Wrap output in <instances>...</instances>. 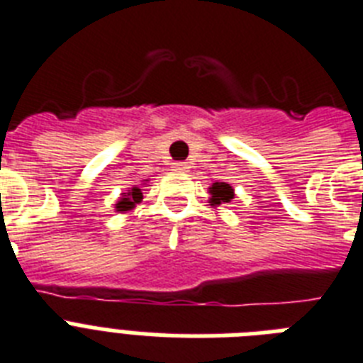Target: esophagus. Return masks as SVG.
<instances>
[{
  "mask_svg": "<svg viewBox=\"0 0 363 363\" xmlns=\"http://www.w3.org/2000/svg\"><path fill=\"white\" fill-rule=\"evenodd\" d=\"M173 167L179 169V172H188V169H190V164H188V162H175Z\"/></svg>",
  "mask_w": 363,
  "mask_h": 363,
  "instance_id": "1",
  "label": "esophagus"
}]
</instances>
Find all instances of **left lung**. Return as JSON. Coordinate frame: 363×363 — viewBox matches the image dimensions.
I'll return each mask as SVG.
<instances>
[{"instance_id":"obj_1","label":"left lung","mask_w":363,"mask_h":363,"mask_svg":"<svg viewBox=\"0 0 363 363\" xmlns=\"http://www.w3.org/2000/svg\"><path fill=\"white\" fill-rule=\"evenodd\" d=\"M211 201L214 205H220V203H229L235 197V191L229 186L228 182H214L211 188Z\"/></svg>"}]
</instances>
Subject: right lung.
Here are the masks:
<instances>
[{
	"label": "right lung",
	"mask_w": 363,
	"mask_h": 363,
	"mask_svg": "<svg viewBox=\"0 0 363 363\" xmlns=\"http://www.w3.org/2000/svg\"><path fill=\"white\" fill-rule=\"evenodd\" d=\"M141 199H143V196H141L140 188H132V190L117 203V211H130L135 203H140Z\"/></svg>",
	"instance_id": "obj_1"
}]
</instances>
